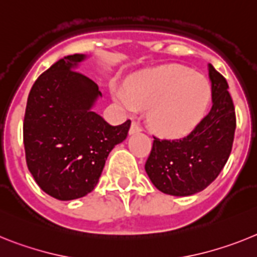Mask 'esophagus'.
I'll return each instance as SVG.
<instances>
[{
  "instance_id": "esophagus-1",
  "label": "esophagus",
  "mask_w": 257,
  "mask_h": 257,
  "mask_svg": "<svg viewBox=\"0 0 257 257\" xmlns=\"http://www.w3.org/2000/svg\"><path fill=\"white\" fill-rule=\"evenodd\" d=\"M142 128L141 125L138 124L137 121H133L131 125V129H129V135H135V133H138V132H141Z\"/></svg>"
}]
</instances>
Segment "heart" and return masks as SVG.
I'll use <instances>...</instances> for the list:
<instances>
[{
  "mask_svg": "<svg viewBox=\"0 0 257 257\" xmlns=\"http://www.w3.org/2000/svg\"><path fill=\"white\" fill-rule=\"evenodd\" d=\"M112 97L128 112L149 107V120L164 135H182L198 124L211 97L203 76L171 64L133 76L128 89H112Z\"/></svg>",
  "mask_w": 257,
  "mask_h": 257,
  "instance_id": "heart-1",
  "label": "heart"
}]
</instances>
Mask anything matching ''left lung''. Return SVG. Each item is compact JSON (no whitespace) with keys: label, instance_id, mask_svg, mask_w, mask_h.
Segmentation results:
<instances>
[{"label":"left lung","instance_id":"1","mask_svg":"<svg viewBox=\"0 0 257 257\" xmlns=\"http://www.w3.org/2000/svg\"><path fill=\"white\" fill-rule=\"evenodd\" d=\"M212 107L190 135L175 140L154 136L145 169L162 193L187 196L215 181L231 153L236 126L235 108L226 79L209 64Z\"/></svg>","mask_w":257,"mask_h":257}]
</instances>
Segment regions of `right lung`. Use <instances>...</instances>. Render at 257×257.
Segmentation results:
<instances>
[{
  "label": "right lung",
  "mask_w": 257,
  "mask_h": 257,
  "mask_svg": "<svg viewBox=\"0 0 257 257\" xmlns=\"http://www.w3.org/2000/svg\"><path fill=\"white\" fill-rule=\"evenodd\" d=\"M67 55L36 80L27 101L23 142L27 167L42 190L59 200L85 196L98 184L107 156L128 136L131 120L111 125L91 111L98 85Z\"/></svg>",
  "instance_id": "add662e5"
}]
</instances>
